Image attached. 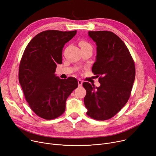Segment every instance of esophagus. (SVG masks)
<instances>
[{
	"label": "esophagus",
	"instance_id": "esophagus-1",
	"mask_svg": "<svg viewBox=\"0 0 156 156\" xmlns=\"http://www.w3.org/2000/svg\"><path fill=\"white\" fill-rule=\"evenodd\" d=\"M78 86L79 87H81L82 84H83V81L81 80H78Z\"/></svg>",
	"mask_w": 156,
	"mask_h": 156
}]
</instances>
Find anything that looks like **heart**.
I'll return each mask as SVG.
<instances>
[{
  "label": "heart",
  "instance_id": "obj_1",
  "mask_svg": "<svg viewBox=\"0 0 156 156\" xmlns=\"http://www.w3.org/2000/svg\"><path fill=\"white\" fill-rule=\"evenodd\" d=\"M80 45L81 49H85V48H91L92 49V46L90 44V43H89L87 41H85V40H82L80 41Z\"/></svg>",
  "mask_w": 156,
  "mask_h": 156
}]
</instances>
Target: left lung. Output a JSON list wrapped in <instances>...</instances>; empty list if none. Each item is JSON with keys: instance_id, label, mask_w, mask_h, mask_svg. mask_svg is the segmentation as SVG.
Segmentation results:
<instances>
[{"instance_id": "left-lung-1", "label": "left lung", "mask_w": 156, "mask_h": 156, "mask_svg": "<svg viewBox=\"0 0 156 156\" xmlns=\"http://www.w3.org/2000/svg\"><path fill=\"white\" fill-rule=\"evenodd\" d=\"M97 44L96 61L92 72L97 75L99 87L84 82L87 94L84 103L87 115L97 120L111 119L124 107L131 94L136 67L122 40L107 30L89 31Z\"/></svg>"}]
</instances>
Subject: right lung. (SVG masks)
Listing matches in <instances>:
<instances>
[{
	"instance_id": "obj_1",
	"label": "right lung",
	"mask_w": 156,
	"mask_h": 156,
	"mask_svg": "<svg viewBox=\"0 0 156 156\" xmlns=\"http://www.w3.org/2000/svg\"><path fill=\"white\" fill-rule=\"evenodd\" d=\"M76 30H48L34 36L26 46L19 68V81L28 104L46 120L58 118L66 108V101L78 86L75 78L56 76L62 63V51Z\"/></svg>"
}]
</instances>
